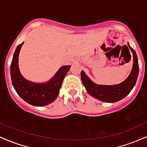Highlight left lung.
I'll return each instance as SVG.
<instances>
[{"label":"left lung","mask_w":147,"mask_h":147,"mask_svg":"<svg viewBox=\"0 0 147 147\" xmlns=\"http://www.w3.org/2000/svg\"><path fill=\"white\" fill-rule=\"evenodd\" d=\"M133 54V69L129 76L121 83L115 85H98L94 83L88 77L85 75L84 71H81L80 76L84 86L87 92L97 99L107 103H113L121 100L126 97L136 85L138 74H139V65L136 53L133 49L130 47Z\"/></svg>","instance_id":"1"}]
</instances>
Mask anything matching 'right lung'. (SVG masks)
I'll list each match as a JSON object with an SVG mask.
<instances>
[{"instance_id":"obj_1","label":"right lung","mask_w":147,"mask_h":147,"mask_svg":"<svg viewBox=\"0 0 147 147\" xmlns=\"http://www.w3.org/2000/svg\"><path fill=\"white\" fill-rule=\"evenodd\" d=\"M24 42L18 45L10 65L11 82L16 92L25 101L34 106H43L51 103L57 98L63 79L71 66H64L59 69L50 81L36 84L25 80L21 75L18 66L19 54Z\"/></svg>"}]
</instances>
